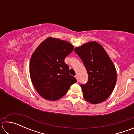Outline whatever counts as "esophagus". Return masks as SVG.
I'll list each match as a JSON object with an SVG mask.
<instances>
[{"mask_svg": "<svg viewBox=\"0 0 134 134\" xmlns=\"http://www.w3.org/2000/svg\"><path fill=\"white\" fill-rule=\"evenodd\" d=\"M75 77L76 78V79H77V82L79 81V79H78V76L77 75H76L75 76Z\"/></svg>", "mask_w": 134, "mask_h": 134, "instance_id": "esophagus-1", "label": "esophagus"}]
</instances>
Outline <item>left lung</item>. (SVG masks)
<instances>
[{
	"label": "left lung",
	"mask_w": 134,
	"mask_h": 134,
	"mask_svg": "<svg viewBox=\"0 0 134 134\" xmlns=\"http://www.w3.org/2000/svg\"><path fill=\"white\" fill-rule=\"evenodd\" d=\"M83 62L88 74V81L80 86L83 96L92 104L104 102L113 92L116 82V70L105 49L95 41L74 49Z\"/></svg>",
	"instance_id": "obj_1"
}]
</instances>
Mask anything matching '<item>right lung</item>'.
I'll use <instances>...</instances> for the list:
<instances>
[{"label":"right lung","instance_id":"1","mask_svg":"<svg viewBox=\"0 0 134 134\" xmlns=\"http://www.w3.org/2000/svg\"><path fill=\"white\" fill-rule=\"evenodd\" d=\"M74 46L58 38H47L31 56L29 64L31 79L41 96L55 101L64 96L76 79L69 74L65 57Z\"/></svg>","mask_w":134,"mask_h":134}]
</instances>
